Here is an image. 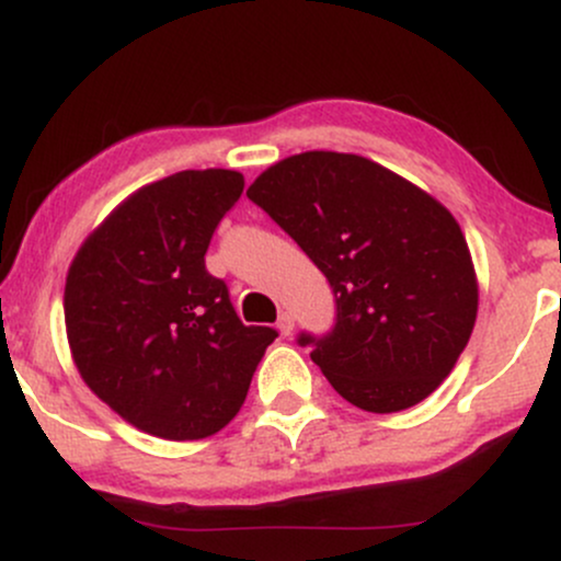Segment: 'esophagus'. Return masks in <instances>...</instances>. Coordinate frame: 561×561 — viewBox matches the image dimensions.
Instances as JSON below:
<instances>
[{
	"label": "esophagus",
	"mask_w": 561,
	"mask_h": 561,
	"mask_svg": "<svg viewBox=\"0 0 561 561\" xmlns=\"http://www.w3.org/2000/svg\"><path fill=\"white\" fill-rule=\"evenodd\" d=\"M276 330L285 334V337H289V334H293V330H295L293 313H287V311L279 313V321H276Z\"/></svg>",
	"instance_id": "1"
}]
</instances>
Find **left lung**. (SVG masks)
Returning a JSON list of instances; mask_svg holds the SVG:
<instances>
[{
  "instance_id": "8db88e82",
  "label": "left lung",
  "mask_w": 561,
  "mask_h": 561,
  "mask_svg": "<svg viewBox=\"0 0 561 561\" xmlns=\"http://www.w3.org/2000/svg\"><path fill=\"white\" fill-rule=\"evenodd\" d=\"M248 197L300 244L334 293V327L300 332L347 403L375 414L416 405L461 356L478 279L456 218L403 176L345 152H300Z\"/></svg>"
}]
</instances>
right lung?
Here are the masks:
<instances>
[{"instance_id":"obj_1","label":"right lung","mask_w":561,"mask_h":561,"mask_svg":"<svg viewBox=\"0 0 561 561\" xmlns=\"http://www.w3.org/2000/svg\"><path fill=\"white\" fill-rule=\"evenodd\" d=\"M237 171H179L141 186L81 244L66 279V330L83 382L165 440L234 420L272 327H244L205 268L210 237L242 195Z\"/></svg>"}]
</instances>
